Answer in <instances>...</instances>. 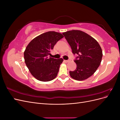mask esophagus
Returning <instances> with one entry per match:
<instances>
[{
    "mask_svg": "<svg viewBox=\"0 0 120 120\" xmlns=\"http://www.w3.org/2000/svg\"><path fill=\"white\" fill-rule=\"evenodd\" d=\"M64 61L66 63H68V61H70V60H64Z\"/></svg>",
    "mask_w": 120,
    "mask_h": 120,
    "instance_id": "esophagus-1",
    "label": "esophagus"
}]
</instances>
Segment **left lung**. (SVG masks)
I'll list each match as a JSON object with an SVG mask.
<instances>
[{
	"label": "left lung",
	"mask_w": 120,
	"mask_h": 120,
	"mask_svg": "<svg viewBox=\"0 0 120 120\" xmlns=\"http://www.w3.org/2000/svg\"><path fill=\"white\" fill-rule=\"evenodd\" d=\"M74 54H77L74 61L77 68L70 71L71 77L75 80L82 81L92 75L101 63L103 52L99 43L85 32L72 30L63 32Z\"/></svg>",
	"instance_id": "8db88e82"
}]
</instances>
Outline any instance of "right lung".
Segmentation results:
<instances>
[{"instance_id":"add662e5","label":"right lung","mask_w":120,"mask_h":120,"mask_svg":"<svg viewBox=\"0 0 120 120\" xmlns=\"http://www.w3.org/2000/svg\"><path fill=\"white\" fill-rule=\"evenodd\" d=\"M63 38L59 32L48 31L32 39L26 46L24 52L25 64L38 81L49 82L57 76L63 59L48 56L56 43Z\"/></svg>"}]
</instances>
